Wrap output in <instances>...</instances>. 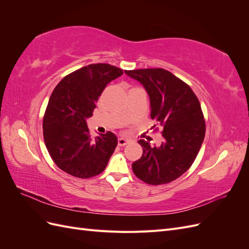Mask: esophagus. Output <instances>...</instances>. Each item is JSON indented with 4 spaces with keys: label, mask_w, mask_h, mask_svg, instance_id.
I'll use <instances>...</instances> for the list:
<instances>
[{
    "label": "esophagus",
    "mask_w": 249,
    "mask_h": 249,
    "mask_svg": "<svg viewBox=\"0 0 249 249\" xmlns=\"http://www.w3.org/2000/svg\"><path fill=\"white\" fill-rule=\"evenodd\" d=\"M118 145L119 146H124V145H126L127 143L130 142V140L129 139H124V138H118Z\"/></svg>",
    "instance_id": "34e87169"
}]
</instances>
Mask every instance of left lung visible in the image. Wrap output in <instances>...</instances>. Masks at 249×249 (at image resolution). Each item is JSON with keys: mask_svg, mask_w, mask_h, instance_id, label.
<instances>
[{"mask_svg": "<svg viewBox=\"0 0 249 249\" xmlns=\"http://www.w3.org/2000/svg\"><path fill=\"white\" fill-rule=\"evenodd\" d=\"M149 95L150 117L161 127V146L139 140L143 154L132 164L133 172L148 185L168 184L191 167L202 144L206 123L200 103L190 86L163 69L124 71Z\"/></svg>", "mask_w": 249, "mask_h": 249, "instance_id": "1", "label": "left lung"}]
</instances>
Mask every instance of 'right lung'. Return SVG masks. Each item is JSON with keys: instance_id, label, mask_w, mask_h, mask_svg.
I'll use <instances>...</instances> for the list:
<instances>
[{"instance_id": "obj_1", "label": "right lung", "mask_w": 249, "mask_h": 249, "mask_svg": "<svg viewBox=\"0 0 249 249\" xmlns=\"http://www.w3.org/2000/svg\"><path fill=\"white\" fill-rule=\"evenodd\" d=\"M124 73L107 63L89 64L67 74L52 92L42 127L48 152L69 175L88 178L102 173L117 145L113 133L91 137L86 119L109 83Z\"/></svg>"}]
</instances>
